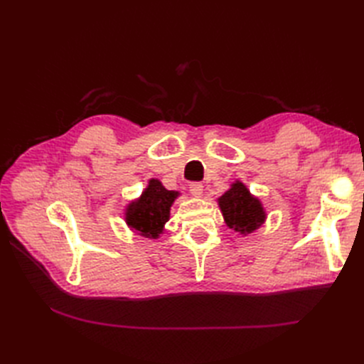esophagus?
Returning <instances> with one entry per match:
<instances>
[{
	"label": "esophagus",
	"instance_id": "1",
	"mask_svg": "<svg viewBox=\"0 0 364 364\" xmlns=\"http://www.w3.org/2000/svg\"><path fill=\"white\" fill-rule=\"evenodd\" d=\"M190 193L194 196V197H202L203 194V185L200 182H193L190 183Z\"/></svg>",
	"mask_w": 364,
	"mask_h": 364
}]
</instances>
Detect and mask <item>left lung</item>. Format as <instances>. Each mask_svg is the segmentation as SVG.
Instances as JSON below:
<instances>
[{"instance_id": "obj_1", "label": "left lung", "mask_w": 364, "mask_h": 364, "mask_svg": "<svg viewBox=\"0 0 364 364\" xmlns=\"http://www.w3.org/2000/svg\"><path fill=\"white\" fill-rule=\"evenodd\" d=\"M218 205L226 225L241 234L253 232L266 220V214L262 211L259 200L250 196L241 182L234 183L232 188L220 197Z\"/></svg>"}]
</instances>
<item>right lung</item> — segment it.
I'll use <instances>...</instances> for the list:
<instances>
[{
  "label": "right lung",
  "instance_id": "1",
  "mask_svg": "<svg viewBox=\"0 0 364 364\" xmlns=\"http://www.w3.org/2000/svg\"><path fill=\"white\" fill-rule=\"evenodd\" d=\"M178 193L165 190L159 181L151 179L141 199L130 203L126 213L127 225L141 235L156 238L170 218V206Z\"/></svg>",
  "mask_w": 364,
  "mask_h": 364
}]
</instances>
